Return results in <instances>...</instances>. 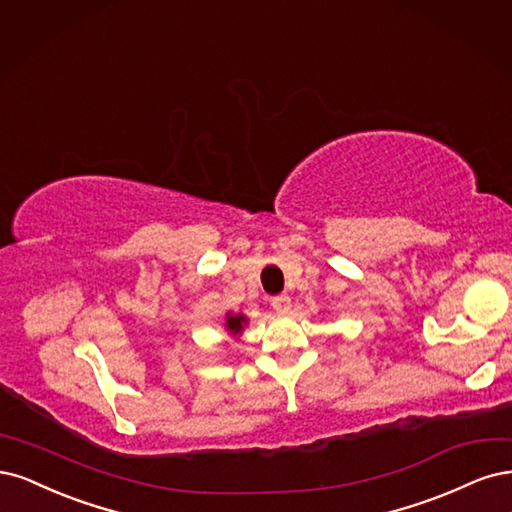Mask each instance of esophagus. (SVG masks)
Masks as SVG:
<instances>
[{"label": "esophagus", "instance_id": "1", "mask_svg": "<svg viewBox=\"0 0 512 512\" xmlns=\"http://www.w3.org/2000/svg\"><path fill=\"white\" fill-rule=\"evenodd\" d=\"M270 304L278 312V315H287V312L291 310V298H289V295H276V298L270 300Z\"/></svg>", "mask_w": 512, "mask_h": 512}]
</instances>
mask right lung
I'll return each mask as SVG.
<instances>
[{"label":"right lung","mask_w":512,"mask_h":512,"mask_svg":"<svg viewBox=\"0 0 512 512\" xmlns=\"http://www.w3.org/2000/svg\"><path fill=\"white\" fill-rule=\"evenodd\" d=\"M242 323H246V319L242 317V315H236V317H229L227 319V329L229 332H234V334H238L240 329H242Z\"/></svg>","instance_id":"obj_1"}]
</instances>
